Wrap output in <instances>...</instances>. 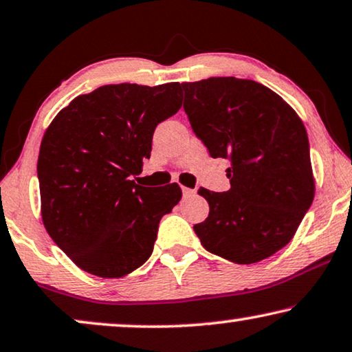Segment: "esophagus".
I'll return each mask as SVG.
<instances>
[{
    "instance_id": "34e87169",
    "label": "esophagus",
    "mask_w": 352,
    "mask_h": 352,
    "mask_svg": "<svg viewBox=\"0 0 352 352\" xmlns=\"http://www.w3.org/2000/svg\"><path fill=\"white\" fill-rule=\"evenodd\" d=\"M197 193L195 188H188V187H182V195H184L186 198L188 197H193Z\"/></svg>"
}]
</instances>
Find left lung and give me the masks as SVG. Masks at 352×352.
<instances>
[{
    "label": "left lung",
    "mask_w": 352,
    "mask_h": 352,
    "mask_svg": "<svg viewBox=\"0 0 352 352\" xmlns=\"http://www.w3.org/2000/svg\"><path fill=\"white\" fill-rule=\"evenodd\" d=\"M193 133L212 159L230 160V188H200L210 203L193 226L203 248L235 263H256L292 239L311 206L314 177L303 122L278 94L249 79L181 84Z\"/></svg>",
    "instance_id": "8db88e82"
}]
</instances>
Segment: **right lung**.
<instances>
[{
    "label": "right lung",
    "mask_w": 352,
    "mask_h": 352,
    "mask_svg": "<svg viewBox=\"0 0 352 352\" xmlns=\"http://www.w3.org/2000/svg\"><path fill=\"white\" fill-rule=\"evenodd\" d=\"M181 85H103L55 116L41 141V216L80 270L122 278L151 257L160 219L181 187L131 181L149 159L155 126L181 108Z\"/></svg>",
    "instance_id": "right-lung-1"
}]
</instances>
